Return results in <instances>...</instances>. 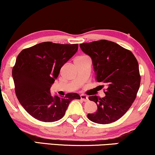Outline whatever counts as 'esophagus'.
Segmentation results:
<instances>
[{
	"label": "esophagus",
	"mask_w": 155,
	"mask_h": 155,
	"mask_svg": "<svg viewBox=\"0 0 155 155\" xmlns=\"http://www.w3.org/2000/svg\"><path fill=\"white\" fill-rule=\"evenodd\" d=\"M81 99L83 100V101H87L88 100V97L87 96L84 95V94H81Z\"/></svg>",
	"instance_id": "1"
}]
</instances>
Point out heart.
Returning a JSON list of instances; mask_svg holds the SVG:
<instances>
[{
    "instance_id": "obj_1",
    "label": "heart",
    "mask_w": 155,
    "mask_h": 155,
    "mask_svg": "<svg viewBox=\"0 0 155 155\" xmlns=\"http://www.w3.org/2000/svg\"><path fill=\"white\" fill-rule=\"evenodd\" d=\"M79 58H83V57H79ZM79 58H78V59H79Z\"/></svg>"
}]
</instances>
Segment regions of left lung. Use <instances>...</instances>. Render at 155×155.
I'll use <instances>...</instances> for the list:
<instances>
[{"mask_svg": "<svg viewBox=\"0 0 155 155\" xmlns=\"http://www.w3.org/2000/svg\"><path fill=\"white\" fill-rule=\"evenodd\" d=\"M80 47L91 58L96 81L107 86L104 97L89 96L97 110L88 114V118L99 124L115 122L130 109L139 89L137 60L131 51L106 40L82 43Z\"/></svg>", "mask_w": 155, "mask_h": 155, "instance_id": "obj_1", "label": "left lung"}]
</instances>
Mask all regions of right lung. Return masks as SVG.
I'll return each instance as SVG.
<instances>
[{
	"instance_id": "add662e5",
	"label": "right lung",
	"mask_w": 155,
	"mask_h": 155,
	"mask_svg": "<svg viewBox=\"0 0 155 155\" xmlns=\"http://www.w3.org/2000/svg\"><path fill=\"white\" fill-rule=\"evenodd\" d=\"M78 44L43 42L19 53L12 70L16 97L32 117L51 123L61 119L70 101L81 99L76 93L53 96L51 87L60 70L77 52Z\"/></svg>"
}]
</instances>
